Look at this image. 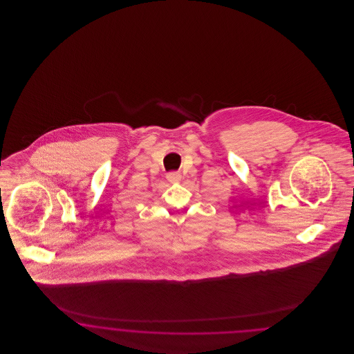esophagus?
<instances>
[{
	"label": "esophagus",
	"mask_w": 354,
	"mask_h": 354,
	"mask_svg": "<svg viewBox=\"0 0 354 354\" xmlns=\"http://www.w3.org/2000/svg\"><path fill=\"white\" fill-rule=\"evenodd\" d=\"M180 178H182V176H180V172H178V171H172V172L167 174V179H169V182H171V183L179 182Z\"/></svg>",
	"instance_id": "obj_1"
}]
</instances>
